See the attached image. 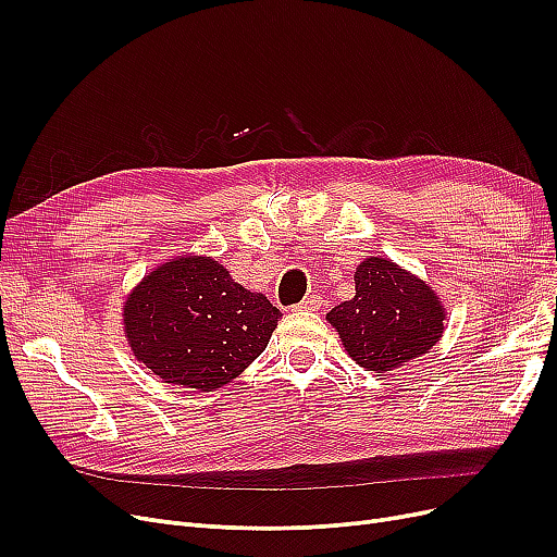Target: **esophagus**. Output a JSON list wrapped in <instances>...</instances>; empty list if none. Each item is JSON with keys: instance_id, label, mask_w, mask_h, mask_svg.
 <instances>
[{"instance_id": "1", "label": "esophagus", "mask_w": 557, "mask_h": 557, "mask_svg": "<svg viewBox=\"0 0 557 557\" xmlns=\"http://www.w3.org/2000/svg\"><path fill=\"white\" fill-rule=\"evenodd\" d=\"M320 300L318 296H307L302 302H298L294 309H298V311H315V309H320Z\"/></svg>"}]
</instances>
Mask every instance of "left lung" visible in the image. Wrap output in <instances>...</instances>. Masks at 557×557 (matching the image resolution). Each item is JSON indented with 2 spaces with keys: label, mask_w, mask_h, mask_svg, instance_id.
Returning <instances> with one entry per match:
<instances>
[{
  "label": "left lung",
  "mask_w": 557,
  "mask_h": 557,
  "mask_svg": "<svg viewBox=\"0 0 557 557\" xmlns=\"http://www.w3.org/2000/svg\"><path fill=\"white\" fill-rule=\"evenodd\" d=\"M357 296L327 313L345 352L361 368L388 372L426 355L445 332V309L424 280L384 257L355 273Z\"/></svg>",
  "instance_id": "left-lung-1"
}]
</instances>
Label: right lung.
<instances>
[{
	"mask_svg": "<svg viewBox=\"0 0 557 557\" xmlns=\"http://www.w3.org/2000/svg\"><path fill=\"white\" fill-rule=\"evenodd\" d=\"M280 309L234 282L210 257H175L124 302L133 355L164 384L210 393L267 349Z\"/></svg>",
	"mask_w": 557,
	"mask_h": 557,
	"instance_id": "1",
	"label": "right lung"
}]
</instances>
